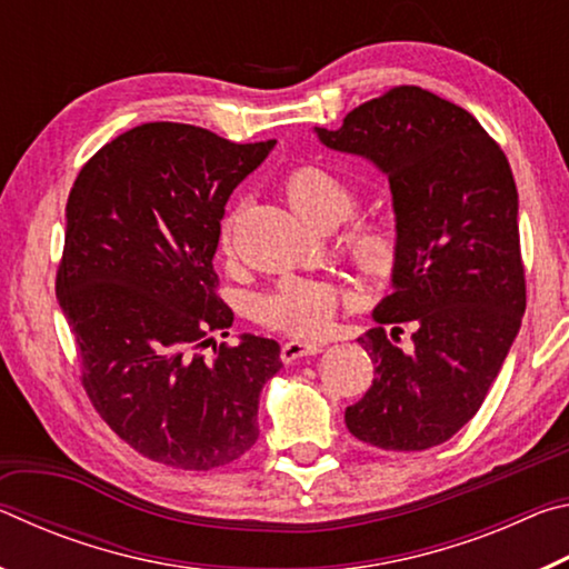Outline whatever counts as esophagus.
<instances>
[{
	"label": "esophagus",
	"mask_w": 569,
	"mask_h": 569,
	"mask_svg": "<svg viewBox=\"0 0 569 569\" xmlns=\"http://www.w3.org/2000/svg\"><path fill=\"white\" fill-rule=\"evenodd\" d=\"M326 349V343L316 341H286L281 349V359L286 363H293L296 359H303V356H316Z\"/></svg>",
	"instance_id": "esophagus-1"
}]
</instances>
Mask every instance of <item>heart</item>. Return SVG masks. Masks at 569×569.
Segmentation results:
<instances>
[{"instance_id": "1", "label": "heart", "mask_w": 569, "mask_h": 569, "mask_svg": "<svg viewBox=\"0 0 569 569\" xmlns=\"http://www.w3.org/2000/svg\"><path fill=\"white\" fill-rule=\"evenodd\" d=\"M283 192L296 213L316 228L339 226L356 206L353 190L339 176L316 166L293 170L286 178ZM220 246L230 248V223L223 226ZM346 250L363 273L383 276L397 258V238L383 223H356L346 236ZM339 303L341 291L336 286L288 276L273 291L258 298V319L276 331L306 339L329 329Z\"/></svg>"}]
</instances>
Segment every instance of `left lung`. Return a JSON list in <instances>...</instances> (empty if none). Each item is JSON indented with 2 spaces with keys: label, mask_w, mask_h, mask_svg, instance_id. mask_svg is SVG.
<instances>
[{
  "label": "left lung",
  "mask_w": 569,
  "mask_h": 569,
  "mask_svg": "<svg viewBox=\"0 0 569 569\" xmlns=\"http://www.w3.org/2000/svg\"><path fill=\"white\" fill-rule=\"evenodd\" d=\"M313 132L389 178L397 220L391 293L359 339L377 379L346 427L387 451L445 445L479 411L525 316L512 168L475 114L409 84ZM401 322L415 326L411 352L382 331L396 338Z\"/></svg>",
  "instance_id": "8db88e82"
}]
</instances>
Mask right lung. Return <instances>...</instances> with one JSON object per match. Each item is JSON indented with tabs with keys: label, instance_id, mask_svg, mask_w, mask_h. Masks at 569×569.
Segmentation results:
<instances>
[{
	"label": "right lung",
	"instance_id": "add662e5",
	"mask_svg": "<svg viewBox=\"0 0 569 569\" xmlns=\"http://www.w3.org/2000/svg\"><path fill=\"white\" fill-rule=\"evenodd\" d=\"M276 140L236 146L180 122L122 132L67 200L57 301L94 409L142 457L176 469L230 465L256 445L258 399L281 346L228 336L213 258L226 203ZM214 343L213 360L197 349Z\"/></svg>",
	"mask_w": 569,
	"mask_h": 569
}]
</instances>
